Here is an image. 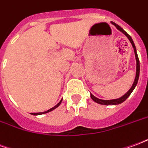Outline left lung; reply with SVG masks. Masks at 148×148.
I'll use <instances>...</instances> for the list:
<instances>
[{
  "label": "left lung",
  "mask_w": 148,
  "mask_h": 148,
  "mask_svg": "<svg viewBox=\"0 0 148 148\" xmlns=\"http://www.w3.org/2000/svg\"><path fill=\"white\" fill-rule=\"evenodd\" d=\"M112 24H113L115 27L117 28L118 30L121 32L122 33L124 34L127 38L129 39V41L132 43V46L134 49V53H135V56H136V77H135V80H134V82L132 84V86L130 88V90L127 91V93H125L124 95H123L122 97H121L120 98H117V99H112V100H102L97 98L95 96H93L92 93H90V97L92 98L93 101L98 103V104H101V105H106V106H113V105H119V104H121L122 102H124L125 100L127 99L128 97L130 96V94L132 93V92L133 91L134 89L136 88L137 85V82H138V80H139V77H140V60H139V58H138V55H137L136 52V46H135V43H134L133 40L132 39V37L128 35V34L125 32V31L118 24H115L114 22H111Z\"/></svg>",
  "instance_id": "1"
}]
</instances>
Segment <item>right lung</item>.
<instances>
[{
	"instance_id": "1",
	"label": "right lung",
	"mask_w": 148,
	"mask_h": 148,
	"mask_svg": "<svg viewBox=\"0 0 148 148\" xmlns=\"http://www.w3.org/2000/svg\"><path fill=\"white\" fill-rule=\"evenodd\" d=\"M62 100H61V101H59V102L58 103V104H57V105H56V106H54V107H53V108H51V109H48V110H47V111L42 112H32L31 114L34 115V116H37V115L45 114V113H47V112H51L52 110H54V109H56V108H58V106H60V104H61V102H62Z\"/></svg>"
}]
</instances>
